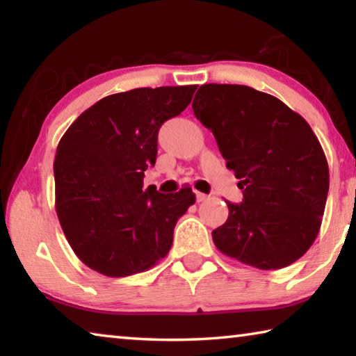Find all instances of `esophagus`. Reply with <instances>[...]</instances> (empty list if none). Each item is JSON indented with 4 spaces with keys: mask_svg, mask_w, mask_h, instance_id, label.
<instances>
[{
    "mask_svg": "<svg viewBox=\"0 0 356 356\" xmlns=\"http://www.w3.org/2000/svg\"><path fill=\"white\" fill-rule=\"evenodd\" d=\"M207 197H209V196H207V195H204V193H200V191L196 193V201H197V202H202V201H206Z\"/></svg>",
    "mask_w": 356,
    "mask_h": 356,
    "instance_id": "esophagus-1",
    "label": "esophagus"
}]
</instances>
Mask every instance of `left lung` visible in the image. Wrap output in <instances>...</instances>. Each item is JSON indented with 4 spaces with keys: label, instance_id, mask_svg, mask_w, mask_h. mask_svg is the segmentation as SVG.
<instances>
[{
    "label": "left lung",
    "instance_id": "obj_1",
    "mask_svg": "<svg viewBox=\"0 0 356 356\" xmlns=\"http://www.w3.org/2000/svg\"><path fill=\"white\" fill-rule=\"evenodd\" d=\"M195 116L212 130L243 202L212 238L227 257L259 270L293 264L314 243L327 202V156L309 124L273 95L242 84H202Z\"/></svg>",
    "mask_w": 356,
    "mask_h": 356
}]
</instances>
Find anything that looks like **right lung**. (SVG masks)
I'll return each mask as SVG.
<instances>
[{
	"mask_svg": "<svg viewBox=\"0 0 356 356\" xmlns=\"http://www.w3.org/2000/svg\"><path fill=\"white\" fill-rule=\"evenodd\" d=\"M190 86L138 88L100 99L58 144L55 207L78 259L124 278L152 268L171 250L177 220L196 201L190 186L161 195L144 185L161 124L190 105Z\"/></svg>",
	"mask_w": 356,
	"mask_h": 356,
	"instance_id": "add662e5",
	"label": "right lung"
}]
</instances>
